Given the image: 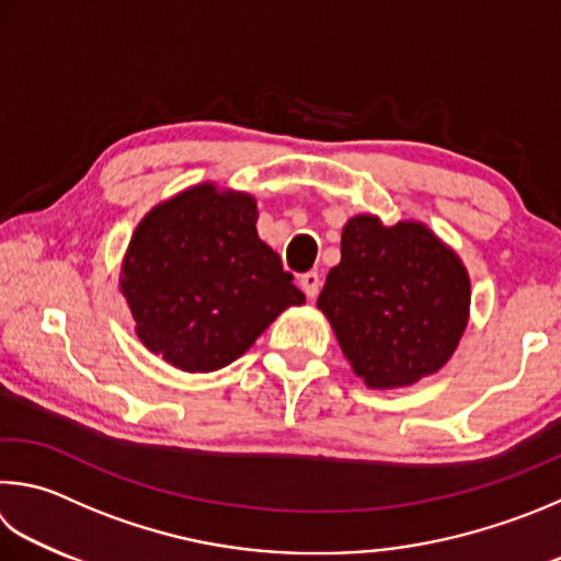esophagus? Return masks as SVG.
I'll list each match as a JSON object with an SVG mask.
<instances>
[{
	"label": "esophagus",
	"mask_w": 561,
	"mask_h": 561,
	"mask_svg": "<svg viewBox=\"0 0 561 561\" xmlns=\"http://www.w3.org/2000/svg\"><path fill=\"white\" fill-rule=\"evenodd\" d=\"M299 287L304 289V294H307V299H309V301H313V299H316V294H319V287H321L319 274H316V272L301 274V277H299Z\"/></svg>",
	"instance_id": "34e87169"
}]
</instances>
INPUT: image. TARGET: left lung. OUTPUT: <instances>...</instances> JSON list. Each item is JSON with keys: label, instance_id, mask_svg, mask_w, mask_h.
Masks as SVG:
<instances>
[{"label": "left lung", "instance_id": "obj_1", "mask_svg": "<svg viewBox=\"0 0 561 561\" xmlns=\"http://www.w3.org/2000/svg\"><path fill=\"white\" fill-rule=\"evenodd\" d=\"M316 307L353 373L373 390H397L451 360L468 325L471 279L424 222L385 226L360 213L343 226L341 262Z\"/></svg>", "mask_w": 561, "mask_h": 561}]
</instances>
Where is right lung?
Listing matches in <instances>:
<instances>
[{"instance_id": "add662e5", "label": "right lung", "mask_w": 561, "mask_h": 561, "mask_svg": "<svg viewBox=\"0 0 561 561\" xmlns=\"http://www.w3.org/2000/svg\"><path fill=\"white\" fill-rule=\"evenodd\" d=\"M257 201L196 183L151 208L122 260L119 291L149 353L186 373L238 360L307 297L257 236Z\"/></svg>"}]
</instances>
